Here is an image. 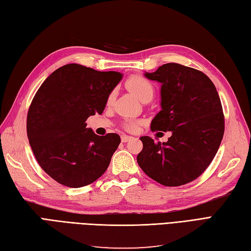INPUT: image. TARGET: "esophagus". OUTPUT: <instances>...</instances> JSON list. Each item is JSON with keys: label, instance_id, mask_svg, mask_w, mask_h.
Here are the masks:
<instances>
[{"label": "esophagus", "instance_id": "34e87169", "mask_svg": "<svg viewBox=\"0 0 251 251\" xmlns=\"http://www.w3.org/2000/svg\"><path fill=\"white\" fill-rule=\"evenodd\" d=\"M131 139H132L131 136H127V135H123V136L121 137L122 142H128V141H129V140H131Z\"/></svg>", "mask_w": 251, "mask_h": 251}]
</instances>
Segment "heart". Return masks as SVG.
<instances>
[{"instance_id": "obj_1", "label": "heart", "mask_w": 251, "mask_h": 251, "mask_svg": "<svg viewBox=\"0 0 251 251\" xmlns=\"http://www.w3.org/2000/svg\"><path fill=\"white\" fill-rule=\"evenodd\" d=\"M126 86L127 89L129 90L133 95H135L140 100H143L145 98H151L152 99L154 95V87L152 83L150 82L149 80L141 77V75H132L129 79L126 81ZM114 94L111 93L108 97V103L113 100ZM127 129L129 130H135L137 124L135 122H127L125 124Z\"/></svg>"}]
</instances>
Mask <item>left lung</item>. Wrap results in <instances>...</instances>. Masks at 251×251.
I'll list each match as a JSON object with an SVG mask.
<instances>
[{"label":"left lung","instance_id":"1","mask_svg":"<svg viewBox=\"0 0 251 251\" xmlns=\"http://www.w3.org/2000/svg\"><path fill=\"white\" fill-rule=\"evenodd\" d=\"M144 77L160 83L161 110L151 129L171 131L167 142L141 137L137 156L148 176L165 186L187 184L204 172L224 137L225 119L216 87L205 74L176 63Z\"/></svg>","mask_w":251,"mask_h":251}]
</instances>
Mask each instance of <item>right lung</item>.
<instances>
[{
  "mask_svg": "<svg viewBox=\"0 0 251 251\" xmlns=\"http://www.w3.org/2000/svg\"><path fill=\"white\" fill-rule=\"evenodd\" d=\"M122 78L118 72L67 64L40 85L27 112V138L39 166L57 183L83 187L107 170L121 138L97 136L85 121L103 112Z\"/></svg>",
  "mask_w": 251,
  "mask_h": 251,
  "instance_id": "right-lung-1",
  "label": "right lung"
}]
</instances>
